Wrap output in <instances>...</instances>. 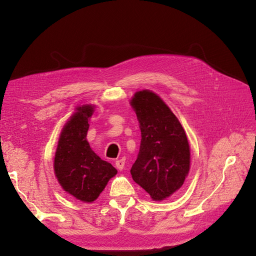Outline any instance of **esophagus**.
<instances>
[{
    "instance_id": "34e87169",
    "label": "esophagus",
    "mask_w": 256,
    "mask_h": 256,
    "mask_svg": "<svg viewBox=\"0 0 256 256\" xmlns=\"http://www.w3.org/2000/svg\"><path fill=\"white\" fill-rule=\"evenodd\" d=\"M115 164H116V168H117L118 170H120V171H122L123 168H124V164H126V159H124V158H121V159L116 160Z\"/></svg>"
}]
</instances>
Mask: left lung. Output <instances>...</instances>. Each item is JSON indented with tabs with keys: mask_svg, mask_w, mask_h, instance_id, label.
<instances>
[{
	"mask_svg": "<svg viewBox=\"0 0 256 256\" xmlns=\"http://www.w3.org/2000/svg\"><path fill=\"white\" fill-rule=\"evenodd\" d=\"M130 106L141 130L132 177L153 200H164L182 188L190 171V146L186 132L173 112L153 92H137Z\"/></svg>",
	"mask_w": 256,
	"mask_h": 256,
	"instance_id": "8db88e82",
	"label": "left lung"
}]
</instances>
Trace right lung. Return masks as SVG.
<instances>
[{"instance_id":"right-lung-1","label":"right lung","mask_w":256,"mask_h":256,"mask_svg":"<svg viewBox=\"0 0 256 256\" xmlns=\"http://www.w3.org/2000/svg\"><path fill=\"white\" fill-rule=\"evenodd\" d=\"M64 126L56 146L54 168L63 190L84 202L99 197L117 170L90 148L86 140L92 106L77 108Z\"/></svg>"}]
</instances>
